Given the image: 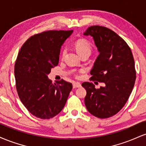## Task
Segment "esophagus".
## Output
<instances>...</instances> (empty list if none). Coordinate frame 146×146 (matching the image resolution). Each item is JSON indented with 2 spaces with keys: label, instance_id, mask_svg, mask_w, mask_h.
Here are the masks:
<instances>
[{
  "label": "esophagus",
  "instance_id": "1",
  "mask_svg": "<svg viewBox=\"0 0 146 146\" xmlns=\"http://www.w3.org/2000/svg\"><path fill=\"white\" fill-rule=\"evenodd\" d=\"M73 86L74 88H80V87H81V84L80 82H73Z\"/></svg>",
  "mask_w": 146,
  "mask_h": 146
}]
</instances>
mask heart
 <instances>
[{"instance_id": "heart-1", "label": "heart", "mask_w": 146, "mask_h": 146, "mask_svg": "<svg viewBox=\"0 0 146 146\" xmlns=\"http://www.w3.org/2000/svg\"><path fill=\"white\" fill-rule=\"evenodd\" d=\"M75 49H76L77 52L78 53V54L80 55V56L85 54V53H89V54H90V53H91V44H90L89 42L87 41L86 40H78L75 42ZM66 53H67V48L64 47L63 48L62 51V58H64Z\"/></svg>"}]
</instances>
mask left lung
Wrapping results in <instances>:
<instances>
[{
	"label": "left lung",
	"instance_id": "obj_1",
	"mask_svg": "<svg viewBox=\"0 0 146 146\" xmlns=\"http://www.w3.org/2000/svg\"><path fill=\"white\" fill-rule=\"evenodd\" d=\"M84 35L93 37L100 52L90 80L105 84L97 89L92 82L82 83L86 90L85 105L95 117L108 118L121 110L133 89L136 80L133 55L124 40L105 27L93 25Z\"/></svg>",
	"mask_w": 146,
	"mask_h": 146
}]
</instances>
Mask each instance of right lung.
<instances>
[{"instance_id":"right-lung-1","label":"right lung","mask_w":146,"mask_h":146,"mask_svg":"<svg viewBox=\"0 0 146 146\" xmlns=\"http://www.w3.org/2000/svg\"><path fill=\"white\" fill-rule=\"evenodd\" d=\"M73 30H49L31 36L23 44L14 66L20 100L35 117L48 119L63 109L73 88L61 80L53 84L47 75L59 62L60 48Z\"/></svg>"}]
</instances>
